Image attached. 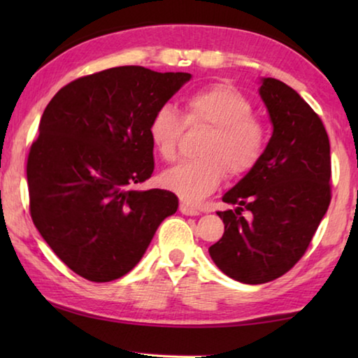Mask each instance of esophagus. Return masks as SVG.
<instances>
[{
  "mask_svg": "<svg viewBox=\"0 0 358 358\" xmlns=\"http://www.w3.org/2000/svg\"><path fill=\"white\" fill-rule=\"evenodd\" d=\"M180 211L183 215H186V216H199V215L202 213L201 210L194 208V207H191V205H187V203H181L180 205Z\"/></svg>",
  "mask_w": 358,
  "mask_h": 358,
  "instance_id": "esophagus-1",
  "label": "esophagus"
}]
</instances>
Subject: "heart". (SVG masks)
<instances>
[{
    "label": "heart",
    "mask_w": 358,
    "mask_h": 358,
    "mask_svg": "<svg viewBox=\"0 0 358 358\" xmlns=\"http://www.w3.org/2000/svg\"><path fill=\"white\" fill-rule=\"evenodd\" d=\"M186 126H205L208 134L199 159L180 162L162 175V185L189 203L202 202L224 175L241 177L254 169L266 147L265 126L254 117L251 101L230 85H215L185 101V115L162 106L148 124L151 145L164 161H173Z\"/></svg>",
    "instance_id": "b5f03b06"
}]
</instances>
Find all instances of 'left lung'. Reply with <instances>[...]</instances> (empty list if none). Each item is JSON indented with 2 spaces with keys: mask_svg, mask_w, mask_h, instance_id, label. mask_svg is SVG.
I'll list each match as a JSON object with an SVG mask.
<instances>
[{
  "mask_svg": "<svg viewBox=\"0 0 358 358\" xmlns=\"http://www.w3.org/2000/svg\"><path fill=\"white\" fill-rule=\"evenodd\" d=\"M259 94L273 134L257 164L222 196L237 208L217 211L224 234L208 248L217 268L245 284L287 273L310 246L331 199L330 142L322 120L276 78H262Z\"/></svg>",
  "mask_w": 358,
  "mask_h": 358,
  "instance_id": "left-lung-1",
  "label": "left lung"
}]
</instances>
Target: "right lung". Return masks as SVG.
<instances>
[{"mask_svg": "<svg viewBox=\"0 0 358 358\" xmlns=\"http://www.w3.org/2000/svg\"><path fill=\"white\" fill-rule=\"evenodd\" d=\"M187 72L120 66L77 78L48 102L28 155L29 211L63 262L108 282L138 264L178 199L136 191L155 171L148 124Z\"/></svg>", "mask_w": 358, "mask_h": 358, "instance_id": "obj_1", "label": "right lung"}]
</instances>
